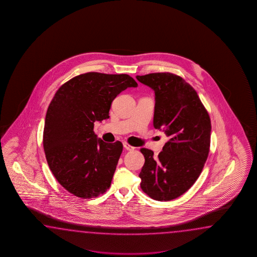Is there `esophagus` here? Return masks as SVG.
I'll use <instances>...</instances> for the list:
<instances>
[{"label":"esophagus","instance_id":"34e87169","mask_svg":"<svg viewBox=\"0 0 257 257\" xmlns=\"http://www.w3.org/2000/svg\"><path fill=\"white\" fill-rule=\"evenodd\" d=\"M123 146H124V148L126 149V151H133L135 148L132 147L131 145H130L128 143H126V142H124L123 143Z\"/></svg>","mask_w":257,"mask_h":257}]
</instances>
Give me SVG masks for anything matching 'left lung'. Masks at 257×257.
<instances>
[{"instance_id":"left-lung-1","label":"left lung","mask_w":257,"mask_h":257,"mask_svg":"<svg viewBox=\"0 0 257 257\" xmlns=\"http://www.w3.org/2000/svg\"><path fill=\"white\" fill-rule=\"evenodd\" d=\"M136 78L154 91L153 126L170 138L157 157L151 150H141L145 158L141 187L155 200L169 201L186 193L202 172L210 146V118L195 89L180 76L158 72Z\"/></svg>"}]
</instances>
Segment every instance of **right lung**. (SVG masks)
I'll return each mask as SVG.
<instances>
[{
	"label": "right lung",
	"mask_w": 257,
	"mask_h": 257,
	"mask_svg": "<svg viewBox=\"0 0 257 257\" xmlns=\"http://www.w3.org/2000/svg\"><path fill=\"white\" fill-rule=\"evenodd\" d=\"M137 86L127 74L87 72L55 93L45 118L44 151L55 178L72 195L92 198L109 188L123 145L98 139L93 125L109 118L117 94Z\"/></svg>",
	"instance_id": "obj_1"
}]
</instances>
